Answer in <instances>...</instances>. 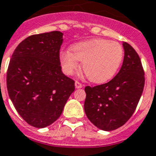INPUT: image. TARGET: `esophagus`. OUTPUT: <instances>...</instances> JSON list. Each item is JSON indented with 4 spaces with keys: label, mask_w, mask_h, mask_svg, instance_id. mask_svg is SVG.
Listing matches in <instances>:
<instances>
[{
    "label": "esophagus",
    "mask_w": 156,
    "mask_h": 156,
    "mask_svg": "<svg viewBox=\"0 0 156 156\" xmlns=\"http://www.w3.org/2000/svg\"><path fill=\"white\" fill-rule=\"evenodd\" d=\"M75 87L76 88H82L83 87V84L81 83H79V82H78V81H76L75 82Z\"/></svg>",
    "instance_id": "1"
}]
</instances>
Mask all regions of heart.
Here are the masks:
<instances>
[{
  "label": "heart",
  "instance_id": "b5f03b06",
  "mask_svg": "<svg viewBox=\"0 0 156 156\" xmlns=\"http://www.w3.org/2000/svg\"><path fill=\"white\" fill-rule=\"evenodd\" d=\"M73 53L63 51L59 59L63 70L71 75L83 63V71L92 83H102L110 80L116 74L123 58L121 45L107 39H92L74 45Z\"/></svg>",
  "mask_w": 156,
  "mask_h": 156
}]
</instances>
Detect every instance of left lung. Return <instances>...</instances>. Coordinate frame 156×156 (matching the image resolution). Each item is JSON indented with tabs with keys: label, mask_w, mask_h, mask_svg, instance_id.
Segmentation results:
<instances>
[{
	"label": "left lung",
	"mask_w": 156,
	"mask_h": 156,
	"mask_svg": "<svg viewBox=\"0 0 156 156\" xmlns=\"http://www.w3.org/2000/svg\"><path fill=\"white\" fill-rule=\"evenodd\" d=\"M124 57L117 75L109 83L86 87L84 110L87 117L99 129L120 128L136 110L145 85L144 70L136 51L123 42Z\"/></svg>",
	"instance_id": "8db88e82"
}]
</instances>
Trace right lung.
Returning <instances> with one entry per match:
<instances>
[{
	"label": "right lung",
	"instance_id": "right-lung-1",
	"mask_svg": "<svg viewBox=\"0 0 156 156\" xmlns=\"http://www.w3.org/2000/svg\"><path fill=\"white\" fill-rule=\"evenodd\" d=\"M62 43L59 31L32 35L18 45L9 61V97L20 116L35 128L57 120L75 89L74 81L61 71Z\"/></svg>",
	"mask_w": 156,
	"mask_h": 156
}]
</instances>
